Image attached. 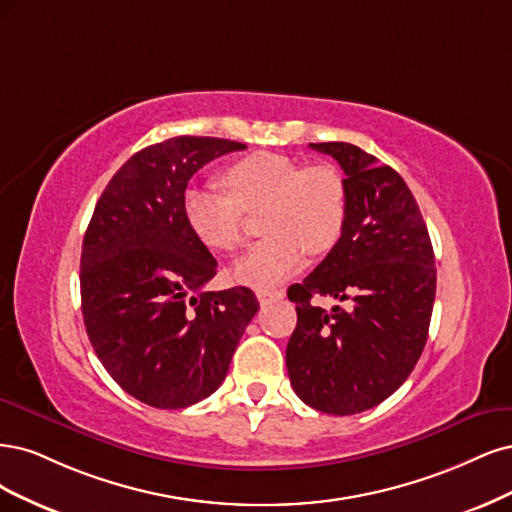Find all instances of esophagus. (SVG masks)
Masks as SVG:
<instances>
[{
	"label": "esophagus",
	"instance_id": "1",
	"mask_svg": "<svg viewBox=\"0 0 512 512\" xmlns=\"http://www.w3.org/2000/svg\"><path fill=\"white\" fill-rule=\"evenodd\" d=\"M255 293H257V300H259L261 306H266V304H272V302H278V300L285 298V291L283 289H257Z\"/></svg>",
	"mask_w": 512,
	"mask_h": 512
}]
</instances>
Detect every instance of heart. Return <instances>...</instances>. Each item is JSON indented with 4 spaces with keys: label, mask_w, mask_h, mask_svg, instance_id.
Here are the masks:
<instances>
[{
    "label": "heart",
    "mask_w": 512,
    "mask_h": 512,
    "mask_svg": "<svg viewBox=\"0 0 512 512\" xmlns=\"http://www.w3.org/2000/svg\"><path fill=\"white\" fill-rule=\"evenodd\" d=\"M223 187L189 189L185 221L197 242L232 253L244 240V212L261 214V234L240 257L234 276L242 285L270 287L304 266V253L323 255L338 242L346 221V185L325 163L306 166L280 153H253L232 163Z\"/></svg>",
    "instance_id": "b5f03b06"
}]
</instances>
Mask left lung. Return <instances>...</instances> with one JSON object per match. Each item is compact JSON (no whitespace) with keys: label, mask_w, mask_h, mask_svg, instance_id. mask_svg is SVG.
<instances>
[{"label":"left lung","mask_w":512,"mask_h":512,"mask_svg":"<svg viewBox=\"0 0 512 512\" xmlns=\"http://www.w3.org/2000/svg\"><path fill=\"white\" fill-rule=\"evenodd\" d=\"M346 178V221L332 251L287 295L298 325L287 370L300 400L327 415H355L387 400L423 353L436 298L434 249L404 178L349 142L310 144ZM315 294L349 301L312 307Z\"/></svg>","instance_id":"obj_1"}]
</instances>
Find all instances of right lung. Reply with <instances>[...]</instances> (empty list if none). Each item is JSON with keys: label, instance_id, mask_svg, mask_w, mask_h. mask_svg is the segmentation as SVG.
Listing matches in <instances>:
<instances>
[{"label": "right lung", "instance_id": "add662e5", "mask_svg": "<svg viewBox=\"0 0 512 512\" xmlns=\"http://www.w3.org/2000/svg\"><path fill=\"white\" fill-rule=\"evenodd\" d=\"M246 144L176 136L112 176L82 240V319L102 366L155 408L217 391L259 302L246 287L206 291L217 259L197 242L183 200L191 176Z\"/></svg>", "mask_w": 512, "mask_h": 512}]
</instances>
